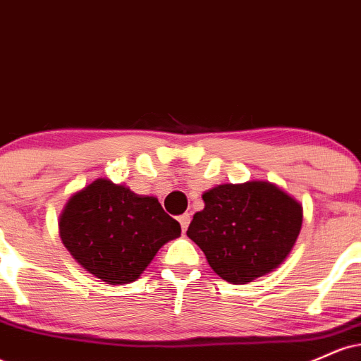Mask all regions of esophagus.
<instances>
[{"label":"esophagus","mask_w":361,"mask_h":361,"mask_svg":"<svg viewBox=\"0 0 361 361\" xmlns=\"http://www.w3.org/2000/svg\"><path fill=\"white\" fill-rule=\"evenodd\" d=\"M178 221H180L181 229H183V233H185V231L188 229V226H190V214H183V215H180V217H178Z\"/></svg>","instance_id":"1"}]
</instances>
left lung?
<instances>
[{"instance_id": "obj_1", "label": "left lung", "mask_w": 361, "mask_h": 361, "mask_svg": "<svg viewBox=\"0 0 361 361\" xmlns=\"http://www.w3.org/2000/svg\"><path fill=\"white\" fill-rule=\"evenodd\" d=\"M188 235L229 283H247L279 268L302 227V205L270 181L214 186L202 195Z\"/></svg>"}]
</instances>
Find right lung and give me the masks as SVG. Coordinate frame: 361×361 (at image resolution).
I'll return each instance as SVG.
<instances>
[{"label":"right lung","instance_id":"add662e5","mask_svg":"<svg viewBox=\"0 0 361 361\" xmlns=\"http://www.w3.org/2000/svg\"><path fill=\"white\" fill-rule=\"evenodd\" d=\"M59 234L78 263L110 285L130 283L181 227L156 197L98 178L73 195L59 217Z\"/></svg>","mask_w":361,"mask_h":361}]
</instances>
